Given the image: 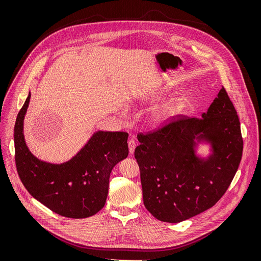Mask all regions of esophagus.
I'll return each mask as SVG.
<instances>
[{"label": "esophagus", "mask_w": 261, "mask_h": 261, "mask_svg": "<svg viewBox=\"0 0 261 261\" xmlns=\"http://www.w3.org/2000/svg\"><path fill=\"white\" fill-rule=\"evenodd\" d=\"M128 148H129V152H130L131 154H133V153H134V150H135V148H136V142H135L133 139H131V140L128 141Z\"/></svg>", "instance_id": "34e87169"}]
</instances>
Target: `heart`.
<instances>
[{"label":"heart","mask_w":261,"mask_h":261,"mask_svg":"<svg viewBox=\"0 0 261 261\" xmlns=\"http://www.w3.org/2000/svg\"><path fill=\"white\" fill-rule=\"evenodd\" d=\"M164 93H165V91H161V92L154 93L152 96L159 98V97L162 96ZM184 102H185L184 99H177L163 105V106L160 107L159 109H156L154 111L153 114H152V120L155 123H159V124L166 122L167 120L172 118L178 112L181 111V109L183 108Z\"/></svg>","instance_id":"obj_1"}]
</instances>
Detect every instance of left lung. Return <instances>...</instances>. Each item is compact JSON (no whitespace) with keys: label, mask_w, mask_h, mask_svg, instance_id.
Segmentation results:
<instances>
[{"label":"left lung","mask_w":261,"mask_h":261,"mask_svg":"<svg viewBox=\"0 0 261 261\" xmlns=\"http://www.w3.org/2000/svg\"><path fill=\"white\" fill-rule=\"evenodd\" d=\"M138 140L144 204L169 223L212 207L230 186L243 154L240 120L224 87L200 118L172 117ZM200 143L210 146L207 157L197 153Z\"/></svg>","instance_id":"1"}]
</instances>
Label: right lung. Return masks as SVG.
Instances as JSON below:
<instances>
[{"label":"right lung","instance_id":"1","mask_svg":"<svg viewBox=\"0 0 261 261\" xmlns=\"http://www.w3.org/2000/svg\"><path fill=\"white\" fill-rule=\"evenodd\" d=\"M30 98L29 92L14 125L15 163L22 184L34 199L62 216L96 214L108 198L112 168L128 155V134L98 130L69 161H41L28 149L23 133Z\"/></svg>","mask_w":261,"mask_h":261}]
</instances>
